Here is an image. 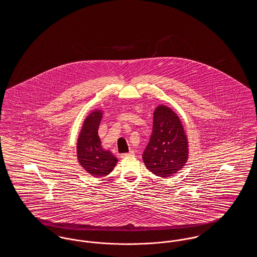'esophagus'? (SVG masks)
<instances>
[{"instance_id":"esophagus-1","label":"esophagus","mask_w":257,"mask_h":257,"mask_svg":"<svg viewBox=\"0 0 257 257\" xmlns=\"http://www.w3.org/2000/svg\"><path fill=\"white\" fill-rule=\"evenodd\" d=\"M134 155V151H133V150H131V151H129L128 153H124V154H121V158H128V157H133Z\"/></svg>"}]
</instances>
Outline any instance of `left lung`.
<instances>
[{
    "label": "left lung",
    "instance_id": "8db88e82",
    "mask_svg": "<svg viewBox=\"0 0 257 257\" xmlns=\"http://www.w3.org/2000/svg\"><path fill=\"white\" fill-rule=\"evenodd\" d=\"M188 139L179 116L171 108L159 105L153 113L149 143L143 154L147 170L160 177H170L186 165Z\"/></svg>",
    "mask_w": 257,
    "mask_h": 257
}]
</instances>
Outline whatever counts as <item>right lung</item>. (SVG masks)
<instances>
[{"instance_id":"add662e5","label":"right lung","mask_w":257,"mask_h":257,"mask_svg":"<svg viewBox=\"0 0 257 257\" xmlns=\"http://www.w3.org/2000/svg\"><path fill=\"white\" fill-rule=\"evenodd\" d=\"M102 115V110L91 111L86 116L77 141L78 162L87 173L97 178L108 175L117 163V158L101 146L98 128Z\"/></svg>"}]
</instances>
